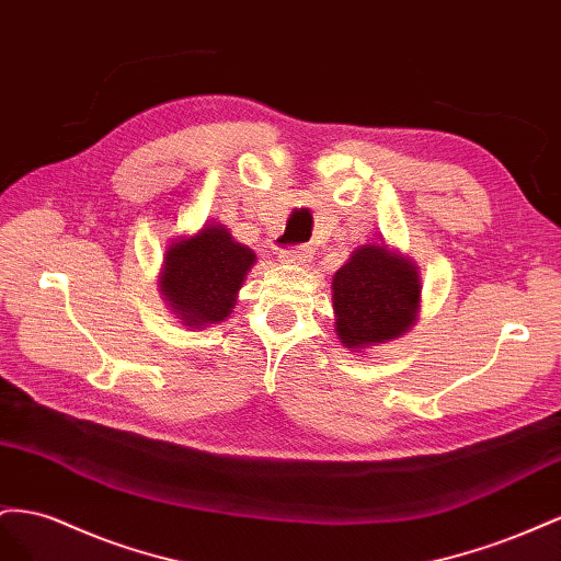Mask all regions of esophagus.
<instances>
[{"mask_svg": "<svg viewBox=\"0 0 561 561\" xmlns=\"http://www.w3.org/2000/svg\"><path fill=\"white\" fill-rule=\"evenodd\" d=\"M312 259L310 247H296V249H284L279 253V261L286 265H306Z\"/></svg>", "mask_w": 561, "mask_h": 561, "instance_id": "1", "label": "esophagus"}]
</instances>
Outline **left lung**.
Returning a JSON list of instances; mask_svg holds the SVG:
<instances>
[{"label": "left lung", "instance_id": "1", "mask_svg": "<svg viewBox=\"0 0 561 561\" xmlns=\"http://www.w3.org/2000/svg\"><path fill=\"white\" fill-rule=\"evenodd\" d=\"M421 291L409 255L386 242L357 247L331 282L335 335L352 352L402 339L419 322Z\"/></svg>", "mask_w": 561, "mask_h": 561}]
</instances>
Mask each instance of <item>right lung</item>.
Masks as SVG:
<instances>
[{
	"mask_svg": "<svg viewBox=\"0 0 561 561\" xmlns=\"http://www.w3.org/2000/svg\"><path fill=\"white\" fill-rule=\"evenodd\" d=\"M253 265L255 253L249 247L239 244L222 222L206 220L202 230L167 247L159 294L183 327L202 331L232 314Z\"/></svg>",
	"mask_w": 561,
	"mask_h": 561,
	"instance_id": "right-lung-1",
	"label": "right lung"
}]
</instances>
